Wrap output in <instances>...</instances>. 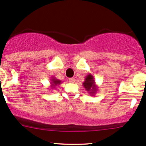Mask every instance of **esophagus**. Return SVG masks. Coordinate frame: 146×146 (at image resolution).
I'll list each match as a JSON object with an SVG mask.
<instances>
[{
  "instance_id": "obj_1",
  "label": "esophagus",
  "mask_w": 146,
  "mask_h": 146,
  "mask_svg": "<svg viewBox=\"0 0 146 146\" xmlns=\"http://www.w3.org/2000/svg\"><path fill=\"white\" fill-rule=\"evenodd\" d=\"M68 80H69V82H74L75 81H76V80H75V79H74V78H69V79H68Z\"/></svg>"
}]
</instances>
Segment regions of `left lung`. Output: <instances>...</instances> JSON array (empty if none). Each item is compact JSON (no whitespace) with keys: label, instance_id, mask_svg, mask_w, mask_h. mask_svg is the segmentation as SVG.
<instances>
[{"label":"left lung","instance_id":"8db88e82","mask_svg":"<svg viewBox=\"0 0 146 146\" xmlns=\"http://www.w3.org/2000/svg\"><path fill=\"white\" fill-rule=\"evenodd\" d=\"M82 85L84 86L85 90L92 96H94L96 93V92H97L98 86L96 85L94 77L91 73H90V74H88L86 76L85 78V81L82 83Z\"/></svg>","mask_w":146,"mask_h":146}]
</instances>
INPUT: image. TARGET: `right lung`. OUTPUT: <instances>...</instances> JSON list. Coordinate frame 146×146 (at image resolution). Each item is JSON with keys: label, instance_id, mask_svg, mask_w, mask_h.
<instances>
[{"label": "right lung", "instance_id": "right-lung-1", "mask_svg": "<svg viewBox=\"0 0 146 146\" xmlns=\"http://www.w3.org/2000/svg\"><path fill=\"white\" fill-rule=\"evenodd\" d=\"M61 83V80H60L56 79L54 77H51V78H50V87H49L50 88V90H51V89L53 90V89H54L56 87V86L59 85Z\"/></svg>", "mask_w": 146, "mask_h": 146}]
</instances>
